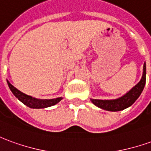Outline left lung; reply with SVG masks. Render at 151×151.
Returning a JSON list of instances; mask_svg holds the SVG:
<instances>
[{
	"label": "left lung",
	"instance_id": "obj_1",
	"mask_svg": "<svg viewBox=\"0 0 151 151\" xmlns=\"http://www.w3.org/2000/svg\"><path fill=\"white\" fill-rule=\"evenodd\" d=\"M145 75H146V67L145 62L143 65V73L140 82L133 86L128 92L123 95V96L115 100H96L91 99V102L97 107L103 109L108 111H120L128 108L132 105L137 98L142 94L145 85Z\"/></svg>",
	"mask_w": 151,
	"mask_h": 151
}]
</instances>
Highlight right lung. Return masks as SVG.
<instances>
[{"label":"right lung","mask_w":151,"mask_h":151,"mask_svg":"<svg viewBox=\"0 0 151 151\" xmlns=\"http://www.w3.org/2000/svg\"><path fill=\"white\" fill-rule=\"evenodd\" d=\"M7 83H8V86H9L10 91L14 95V96L18 98L22 103H24V105H27L29 108H47V107H50V106H52V105H56L58 102H60L62 100V97H58L55 98V99H50V100H41V99H37V98L32 97L30 96H28L26 94L21 92L20 91L18 90L13 85H11L9 83L8 80H7Z\"/></svg>","instance_id":"add662e5"}]
</instances>
